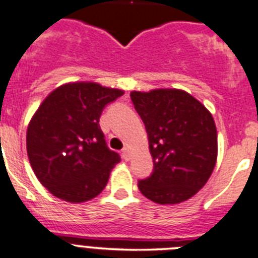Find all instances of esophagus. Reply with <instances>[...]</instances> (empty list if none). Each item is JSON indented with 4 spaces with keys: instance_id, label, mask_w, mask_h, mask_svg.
Masks as SVG:
<instances>
[{
    "instance_id": "1",
    "label": "esophagus",
    "mask_w": 258,
    "mask_h": 258,
    "mask_svg": "<svg viewBox=\"0 0 258 258\" xmlns=\"http://www.w3.org/2000/svg\"><path fill=\"white\" fill-rule=\"evenodd\" d=\"M122 158H123L124 161H130L131 159V152H130V148H124L122 150Z\"/></svg>"
}]
</instances>
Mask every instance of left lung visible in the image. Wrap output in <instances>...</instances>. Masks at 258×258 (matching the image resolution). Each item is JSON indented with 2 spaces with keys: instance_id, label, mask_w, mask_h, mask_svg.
Wrapping results in <instances>:
<instances>
[{
  "instance_id": "obj_1",
  "label": "left lung",
  "mask_w": 258,
  "mask_h": 258,
  "mask_svg": "<svg viewBox=\"0 0 258 258\" xmlns=\"http://www.w3.org/2000/svg\"><path fill=\"white\" fill-rule=\"evenodd\" d=\"M131 100L148 132L154 171L139 181L141 194L158 204L187 201L206 185L217 161L212 114L186 91H132Z\"/></svg>"
}]
</instances>
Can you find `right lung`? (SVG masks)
I'll return each mask as SVG.
<instances>
[{
    "instance_id": "obj_1",
    "label": "right lung",
    "mask_w": 258,
    "mask_h": 258,
    "mask_svg": "<svg viewBox=\"0 0 258 258\" xmlns=\"http://www.w3.org/2000/svg\"><path fill=\"white\" fill-rule=\"evenodd\" d=\"M124 91L96 82L59 86L46 96L27 130V153L34 175L56 198L83 203L106 186L120 161L99 126L106 104Z\"/></svg>"
}]
</instances>
